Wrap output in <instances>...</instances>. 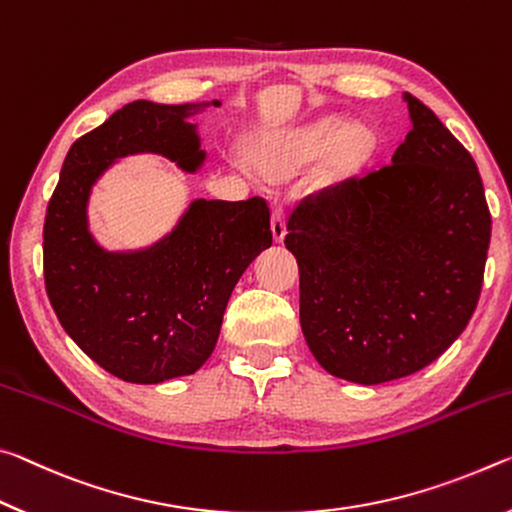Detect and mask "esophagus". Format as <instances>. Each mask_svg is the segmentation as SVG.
Wrapping results in <instances>:
<instances>
[{"mask_svg":"<svg viewBox=\"0 0 512 512\" xmlns=\"http://www.w3.org/2000/svg\"><path fill=\"white\" fill-rule=\"evenodd\" d=\"M272 236L276 242L286 238V215H283L281 201H274L272 206Z\"/></svg>","mask_w":512,"mask_h":512,"instance_id":"obj_1","label":"esophagus"}]
</instances>
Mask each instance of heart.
Returning <instances> with one entry per match:
<instances>
[{"mask_svg":"<svg viewBox=\"0 0 512 512\" xmlns=\"http://www.w3.org/2000/svg\"><path fill=\"white\" fill-rule=\"evenodd\" d=\"M374 147L372 133L365 127H351L342 117H322L306 127L286 131L272 140H265L258 149V158L270 170L313 161L333 149V165L345 170L356 167L370 156Z\"/></svg>","mask_w":512,"mask_h":512,"instance_id":"1","label":"heart"}]
</instances>
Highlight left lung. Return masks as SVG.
Returning <instances> with one entry per match:
<instances>
[{"mask_svg":"<svg viewBox=\"0 0 512 512\" xmlns=\"http://www.w3.org/2000/svg\"><path fill=\"white\" fill-rule=\"evenodd\" d=\"M392 163L306 195L288 217L299 322L326 372L376 385L445 354L479 304L492 220L481 174L429 106Z\"/></svg>","mask_w":512,"mask_h":512,"instance_id":"8db88e82","label":"left lung"}]
</instances>
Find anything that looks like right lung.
<instances>
[{
  "instance_id": "add662e5",
  "label": "right lung",
  "mask_w": 512,
  "mask_h": 512,
  "mask_svg": "<svg viewBox=\"0 0 512 512\" xmlns=\"http://www.w3.org/2000/svg\"><path fill=\"white\" fill-rule=\"evenodd\" d=\"M197 108L145 99L122 106L70 147L47 206L43 270L58 322L83 354L129 383L197 372L242 272L272 245L263 197L192 201L170 236L136 254H108L92 240L88 195L115 158L156 152L188 172L204 163L186 122Z\"/></svg>"
}]
</instances>
